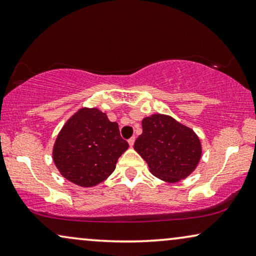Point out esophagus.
Masks as SVG:
<instances>
[{
  "mask_svg": "<svg viewBox=\"0 0 256 256\" xmlns=\"http://www.w3.org/2000/svg\"><path fill=\"white\" fill-rule=\"evenodd\" d=\"M128 143H129V146H134V143H135V136H132L128 140Z\"/></svg>",
  "mask_w": 256,
  "mask_h": 256,
  "instance_id": "34e87169",
  "label": "esophagus"
}]
</instances>
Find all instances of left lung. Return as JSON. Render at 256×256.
<instances>
[{"label":"left lung","mask_w":256,"mask_h":256,"mask_svg":"<svg viewBox=\"0 0 256 256\" xmlns=\"http://www.w3.org/2000/svg\"><path fill=\"white\" fill-rule=\"evenodd\" d=\"M134 149L159 179L176 182L190 176L201 158V143L192 129L171 116L154 114L142 121Z\"/></svg>","instance_id":"obj_1"}]
</instances>
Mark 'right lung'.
Segmentation results:
<instances>
[{"label": "right lung", "mask_w": 256, "mask_h": 256, "mask_svg": "<svg viewBox=\"0 0 256 256\" xmlns=\"http://www.w3.org/2000/svg\"><path fill=\"white\" fill-rule=\"evenodd\" d=\"M128 146L116 122H110L97 108H83L62 128L53 158L66 179L78 186L92 187L114 171Z\"/></svg>", "instance_id": "add662e5"}]
</instances>
